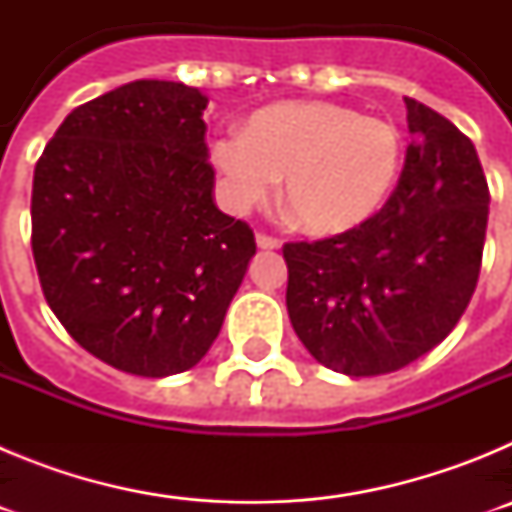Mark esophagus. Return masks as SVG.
<instances>
[{"mask_svg": "<svg viewBox=\"0 0 512 512\" xmlns=\"http://www.w3.org/2000/svg\"><path fill=\"white\" fill-rule=\"evenodd\" d=\"M256 246L264 248V251H274V248H279V238L269 233H256Z\"/></svg>", "mask_w": 512, "mask_h": 512, "instance_id": "obj_1", "label": "esophagus"}]
</instances>
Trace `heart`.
Masks as SVG:
<instances>
[{"label": "heart", "instance_id": "1", "mask_svg": "<svg viewBox=\"0 0 512 512\" xmlns=\"http://www.w3.org/2000/svg\"><path fill=\"white\" fill-rule=\"evenodd\" d=\"M400 158L392 122L323 99L271 104L251 115L243 135L225 133L212 143L233 210L269 200L284 176V205L315 235L346 233L369 220L390 194Z\"/></svg>", "mask_w": 512, "mask_h": 512}]
</instances>
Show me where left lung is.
I'll return each instance as SVG.
<instances>
[{"mask_svg": "<svg viewBox=\"0 0 512 512\" xmlns=\"http://www.w3.org/2000/svg\"><path fill=\"white\" fill-rule=\"evenodd\" d=\"M410 140L390 200L346 233L284 243L287 312L315 359L390 374L449 336L474 295L490 189L474 143L405 97Z\"/></svg>", "mask_w": 512, "mask_h": 512, "instance_id": "1", "label": "left lung"}]
</instances>
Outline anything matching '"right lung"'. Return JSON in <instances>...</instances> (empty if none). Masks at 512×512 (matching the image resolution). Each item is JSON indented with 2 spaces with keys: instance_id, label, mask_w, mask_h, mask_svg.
Listing matches in <instances>:
<instances>
[{
  "instance_id": "1",
  "label": "right lung",
  "mask_w": 512,
  "mask_h": 512,
  "mask_svg": "<svg viewBox=\"0 0 512 512\" xmlns=\"http://www.w3.org/2000/svg\"><path fill=\"white\" fill-rule=\"evenodd\" d=\"M179 81L140 79L61 122L33 176V259L53 315L104 364L192 369L256 253L215 205L202 112Z\"/></svg>"
}]
</instances>
